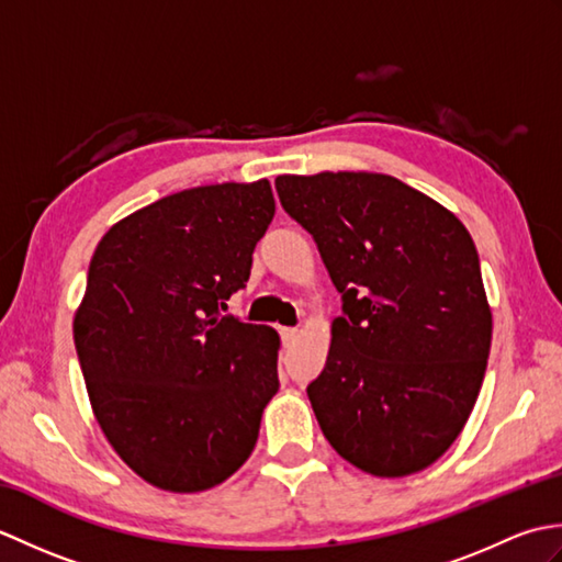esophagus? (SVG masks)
Segmentation results:
<instances>
[{
    "label": "esophagus",
    "mask_w": 562,
    "mask_h": 562,
    "mask_svg": "<svg viewBox=\"0 0 562 562\" xmlns=\"http://www.w3.org/2000/svg\"><path fill=\"white\" fill-rule=\"evenodd\" d=\"M280 336L284 342H294L300 338V328H280Z\"/></svg>",
    "instance_id": "34e87169"
}]
</instances>
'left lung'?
<instances>
[{"label":"left lung","instance_id":"8db88e82","mask_svg":"<svg viewBox=\"0 0 562 562\" xmlns=\"http://www.w3.org/2000/svg\"><path fill=\"white\" fill-rule=\"evenodd\" d=\"M274 188L342 294L326 367L306 386L321 429L379 479L427 469L461 435L491 355L469 229L386 173L278 176Z\"/></svg>","mask_w":562,"mask_h":562}]
</instances>
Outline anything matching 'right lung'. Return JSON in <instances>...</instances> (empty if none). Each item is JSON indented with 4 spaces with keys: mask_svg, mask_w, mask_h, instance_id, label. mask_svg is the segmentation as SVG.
I'll list each match as a JSON object with an SVG mask.
<instances>
[{
    "mask_svg": "<svg viewBox=\"0 0 562 562\" xmlns=\"http://www.w3.org/2000/svg\"><path fill=\"white\" fill-rule=\"evenodd\" d=\"M274 214L272 188L181 190L113 224L93 250L75 345L93 415L139 479L224 483L278 393V330L222 316Z\"/></svg>",
    "mask_w": 562,
    "mask_h": 562,
    "instance_id": "1",
    "label": "right lung"
}]
</instances>
